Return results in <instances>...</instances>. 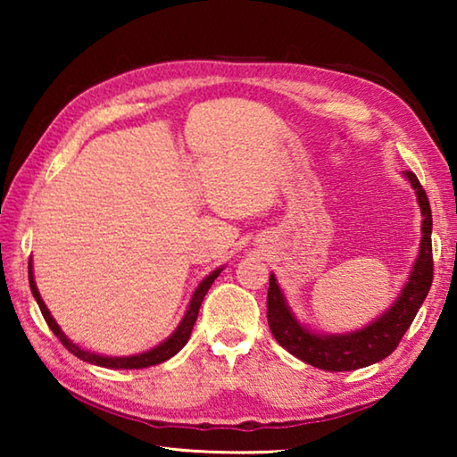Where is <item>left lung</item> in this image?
Listing matches in <instances>:
<instances>
[{"instance_id":"obj_1","label":"left lung","mask_w":457,"mask_h":457,"mask_svg":"<svg viewBox=\"0 0 457 457\" xmlns=\"http://www.w3.org/2000/svg\"><path fill=\"white\" fill-rule=\"evenodd\" d=\"M405 177L415 189L417 204L421 207V247L411 276L393 306L378 316L369 327L346 335H316L296 320L274 274H270L268 286V324L274 338L286 351L308 365L322 370H354L373 365L397 349L407 328L411 327L417 311L433 282V253H431V207L425 189L415 173L405 171Z\"/></svg>"}]
</instances>
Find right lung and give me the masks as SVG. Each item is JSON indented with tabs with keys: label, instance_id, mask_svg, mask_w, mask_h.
<instances>
[{
	"label": "right lung",
	"instance_id": "obj_1",
	"mask_svg": "<svg viewBox=\"0 0 457 457\" xmlns=\"http://www.w3.org/2000/svg\"><path fill=\"white\" fill-rule=\"evenodd\" d=\"M221 270L223 268L213 270V272L207 276V278H204V282L197 286L195 292H193V296H191V303H189L187 312H185L183 320L179 322V327L175 328V332H173L171 337H169L167 340H163V343H161L159 346H154V349L146 351V353H141V354H133V357H104V354H96V353L84 351V349H80L79 345H74L72 340L68 338L64 332L60 330L56 320L52 319L50 311H48V308H46L44 300L40 296V292H37V288H36L34 272H32V262H29V266H28V276H29V288H32L36 303H37V306H40L44 320L48 322V327L52 328L54 335L60 338V343L64 345L66 349L74 354V357H79L80 361H87V362H90V365H98V367H104V369H145V367L159 365V362H165L167 359L175 357V354L179 353L185 345H187V340L191 337V330H193V324H195V320H197L199 306H201V303H204L207 290L212 288L213 280L220 276Z\"/></svg>",
	"mask_w": 457,
	"mask_h": 457
}]
</instances>
